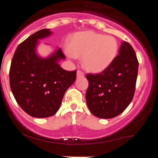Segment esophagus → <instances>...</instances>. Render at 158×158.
Here are the masks:
<instances>
[{
    "mask_svg": "<svg viewBox=\"0 0 158 158\" xmlns=\"http://www.w3.org/2000/svg\"><path fill=\"white\" fill-rule=\"evenodd\" d=\"M84 76H85V73H84L82 71L77 70V77L81 78V77H83Z\"/></svg>",
    "mask_w": 158,
    "mask_h": 158,
    "instance_id": "obj_1",
    "label": "esophagus"
}]
</instances>
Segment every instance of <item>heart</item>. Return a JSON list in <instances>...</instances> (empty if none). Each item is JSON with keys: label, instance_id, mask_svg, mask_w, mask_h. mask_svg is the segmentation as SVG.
I'll return each instance as SVG.
<instances>
[{"label": "heart", "instance_id": "obj_1", "mask_svg": "<svg viewBox=\"0 0 158 158\" xmlns=\"http://www.w3.org/2000/svg\"><path fill=\"white\" fill-rule=\"evenodd\" d=\"M118 52V43L111 35H104L92 31L77 32L72 36L65 54L69 58L81 57L86 70L100 73L115 61Z\"/></svg>", "mask_w": 158, "mask_h": 158}]
</instances>
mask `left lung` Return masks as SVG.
<instances>
[{"label":"left lung","mask_w":158,"mask_h":158,"mask_svg":"<svg viewBox=\"0 0 158 158\" xmlns=\"http://www.w3.org/2000/svg\"><path fill=\"white\" fill-rule=\"evenodd\" d=\"M139 62L133 47L123 41L107 69L98 74H87L86 102L95 116L111 118L126 109L135 94Z\"/></svg>","instance_id":"left-lung-1"}]
</instances>
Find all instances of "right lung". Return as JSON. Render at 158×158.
<instances>
[{"label": "right lung", "instance_id": "obj_1", "mask_svg": "<svg viewBox=\"0 0 158 158\" xmlns=\"http://www.w3.org/2000/svg\"><path fill=\"white\" fill-rule=\"evenodd\" d=\"M52 35L42 29L20 43L11 63L9 82L12 93L20 107L29 115L47 118L59 109L66 90L74 83L77 71H66L58 64L65 57L57 48L47 58L37 53L39 40Z\"/></svg>", "mask_w": 158, "mask_h": 158}]
</instances>
